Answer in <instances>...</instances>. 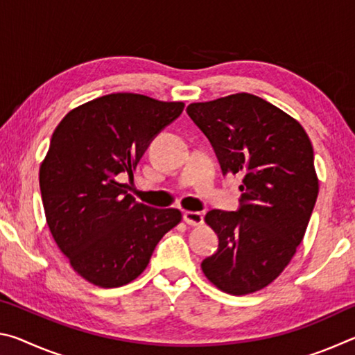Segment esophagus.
<instances>
[{
  "label": "esophagus",
  "instance_id": "1",
  "mask_svg": "<svg viewBox=\"0 0 355 355\" xmlns=\"http://www.w3.org/2000/svg\"><path fill=\"white\" fill-rule=\"evenodd\" d=\"M183 220L188 225H200L203 224V216L199 211H186L183 214Z\"/></svg>",
  "mask_w": 355,
  "mask_h": 355
}]
</instances>
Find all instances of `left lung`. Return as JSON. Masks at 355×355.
<instances>
[{
    "instance_id": "left-lung-1",
    "label": "left lung",
    "mask_w": 355,
    "mask_h": 355,
    "mask_svg": "<svg viewBox=\"0 0 355 355\" xmlns=\"http://www.w3.org/2000/svg\"><path fill=\"white\" fill-rule=\"evenodd\" d=\"M218 156L243 175L236 211L211 209L219 238L202 271L219 290L249 294L268 286L291 261L318 197L313 147L293 117L257 95L235 94L186 107Z\"/></svg>"
}]
</instances>
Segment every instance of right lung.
<instances>
[{"instance_id":"right-lung-1","label":"right lung","mask_w":355,"mask_h":355,"mask_svg":"<svg viewBox=\"0 0 355 355\" xmlns=\"http://www.w3.org/2000/svg\"><path fill=\"white\" fill-rule=\"evenodd\" d=\"M183 107L182 101L110 94L75 107L53 133L39 173L46 224L71 268L91 284H130L182 220L175 208L136 202L117 177H133L150 142Z\"/></svg>"}]
</instances>
